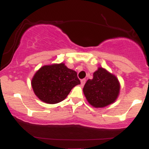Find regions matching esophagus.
<instances>
[{
    "label": "esophagus",
    "instance_id": "34e87169",
    "mask_svg": "<svg viewBox=\"0 0 149 149\" xmlns=\"http://www.w3.org/2000/svg\"><path fill=\"white\" fill-rule=\"evenodd\" d=\"M85 82H86V80L85 79H82L80 80V83H81L82 86H84V85L85 84Z\"/></svg>",
    "mask_w": 149,
    "mask_h": 149
}]
</instances>
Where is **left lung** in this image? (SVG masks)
Here are the masks:
<instances>
[{"mask_svg":"<svg viewBox=\"0 0 149 149\" xmlns=\"http://www.w3.org/2000/svg\"><path fill=\"white\" fill-rule=\"evenodd\" d=\"M120 85L115 75L102 67L93 73L83 88L86 100L95 108H103L116 102L120 93Z\"/></svg>","mask_w":149,"mask_h":149,"instance_id":"8db88e82","label":"left lung"}]
</instances>
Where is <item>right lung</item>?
Returning a JSON list of instances; mask_svg holds the SVG:
<instances>
[{
  "label": "right lung",
  "instance_id": "add662e5",
  "mask_svg": "<svg viewBox=\"0 0 149 149\" xmlns=\"http://www.w3.org/2000/svg\"><path fill=\"white\" fill-rule=\"evenodd\" d=\"M79 84L77 73L64 63L42 66L31 80L35 95L42 102L49 104L65 100L73 87Z\"/></svg>",
  "mask_w": 149,
  "mask_h": 149
}]
</instances>
